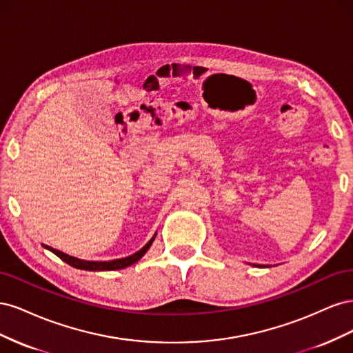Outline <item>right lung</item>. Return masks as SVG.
I'll return each instance as SVG.
<instances>
[{
	"mask_svg": "<svg viewBox=\"0 0 353 353\" xmlns=\"http://www.w3.org/2000/svg\"><path fill=\"white\" fill-rule=\"evenodd\" d=\"M154 237L156 234L152 237V240L148 241L143 249H140L138 252H135L134 254L131 256H126V258H122V259H114V261H108V262H94V261H82V259H78V258H73V256H69L66 253H63L60 250H56L50 248V245H44L46 249L51 250L52 253H54L56 256H59V258L66 262L68 265L73 266V268H78V270H85V271H114V270H122V268H126V266H131L132 263L140 261L143 256L145 254V252L150 249V245L153 244L154 241Z\"/></svg>",
	"mask_w": 353,
	"mask_h": 353,
	"instance_id": "right-lung-1",
	"label": "right lung"
}]
</instances>
